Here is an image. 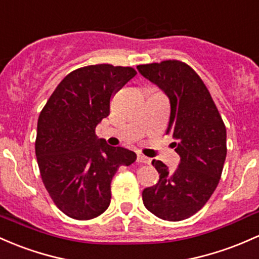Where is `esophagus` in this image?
I'll use <instances>...</instances> for the list:
<instances>
[{
    "mask_svg": "<svg viewBox=\"0 0 259 259\" xmlns=\"http://www.w3.org/2000/svg\"><path fill=\"white\" fill-rule=\"evenodd\" d=\"M136 161L140 162V163H145V164L151 163V158L146 157V156H144L143 153H138V158H136Z\"/></svg>",
    "mask_w": 259,
    "mask_h": 259,
    "instance_id": "obj_1",
    "label": "esophagus"
}]
</instances>
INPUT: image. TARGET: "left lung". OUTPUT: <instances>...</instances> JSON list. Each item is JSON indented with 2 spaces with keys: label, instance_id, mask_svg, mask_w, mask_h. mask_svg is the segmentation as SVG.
<instances>
[{
  "label": "left lung",
  "instance_id": "1",
  "mask_svg": "<svg viewBox=\"0 0 259 259\" xmlns=\"http://www.w3.org/2000/svg\"><path fill=\"white\" fill-rule=\"evenodd\" d=\"M138 70L168 96L166 134L177 140L173 146L181 156L173 172L162 161H152L160 181L144 189V205L163 220H184L217 189L227 152L225 124L203 79L186 62L164 60L138 65Z\"/></svg>",
  "mask_w": 259,
  "mask_h": 259
}]
</instances>
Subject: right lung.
I'll return each instance as SVG.
<instances>
[{
    "mask_svg": "<svg viewBox=\"0 0 259 259\" xmlns=\"http://www.w3.org/2000/svg\"><path fill=\"white\" fill-rule=\"evenodd\" d=\"M136 75L129 66L90 65L70 72L38 119L35 155L54 204L76 220L97 218L110 204V182L136 153L109 146L96 126L110 113L112 97Z\"/></svg>",
    "mask_w": 259,
    "mask_h": 259,
    "instance_id": "obj_1",
    "label": "right lung"
}]
</instances>
